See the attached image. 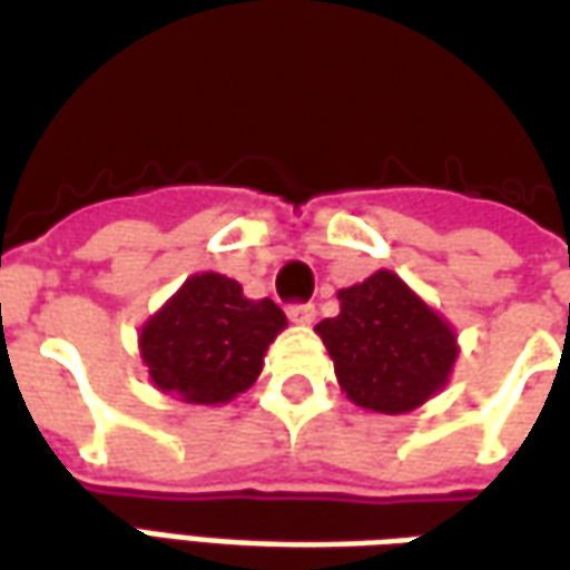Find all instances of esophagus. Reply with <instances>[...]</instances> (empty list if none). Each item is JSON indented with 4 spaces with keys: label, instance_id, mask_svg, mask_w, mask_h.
<instances>
[{
    "label": "esophagus",
    "instance_id": "esophagus-1",
    "mask_svg": "<svg viewBox=\"0 0 570 570\" xmlns=\"http://www.w3.org/2000/svg\"><path fill=\"white\" fill-rule=\"evenodd\" d=\"M288 318L297 325H309L316 318V304H304V301H294L288 304Z\"/></svg>",
    "mask_w": 570,
    "mask_h": 570
}]
</instances>
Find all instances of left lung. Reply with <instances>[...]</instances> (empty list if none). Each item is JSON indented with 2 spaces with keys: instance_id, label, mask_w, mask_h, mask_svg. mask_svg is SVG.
Instances as JSON below:
<instances>
[{
  "instance_id": "left-lung-1",
  "label": "left lung",
  "mask_w": 570,
  "mask_h": 570,
  "mask_svg": "<svg viewBox=\"0 0 570 570\" xmlns=\"http://www.w3.org/2000/svg\"><path fill=\"white\" fill-rule=\"evenodd\" d=\"M337 297L341 316L322 318L316 331L356 405L402 414L442 390L458 358L454 331L402 278L381 269Z\"/></svg>"
}]
</instances>
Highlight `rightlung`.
Instances as JSON below:
<instances>
[{"label": "right lung", "instance_id": "right-lung-1", "mask_svg": "<svg viewBox=\"0 0 570 570\" xmlns=\"http://www.w3.org/2000/svg\"><path fill=\"white\" fill-rule=\"evenodd\" d=\"M282 328L285 313L269 297L248 301L236 278L202 273L144 325L140 353L159 390L193 405H220L257 381Z\"/></svg>", "mask_w": 570, "mask_h": 570}]
</instances>
